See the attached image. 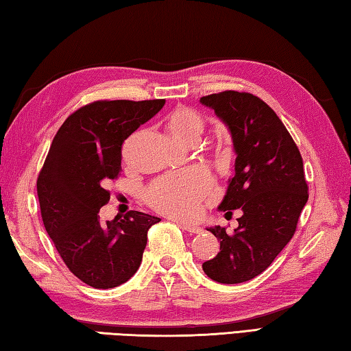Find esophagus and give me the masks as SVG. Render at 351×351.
I'll list each match as a JSON object with an SVG mask.
<instances>
[{
    "instance_id": "obj_1",
    "label": "esophagus",
    "mask_w": 351,
    "mask_h": 351,
    "mask_svg": "<svg viewBox=\"0 0 351 351\" xmlns=\"http://www.w3.org/2000/svg\"><path fill=\"white\" fill-rule=\"evenodd\" d=\"M177 224H178V226H180L182 229L188 230V232H191V234H200V232H202V228L194 226V224H189V223H184V221H178Z\"/></svg>"
}]
</instances>
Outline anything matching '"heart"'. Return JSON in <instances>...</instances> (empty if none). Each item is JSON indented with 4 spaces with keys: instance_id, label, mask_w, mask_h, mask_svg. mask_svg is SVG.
I'll list each match as a JSON object with an SVG mask.
<instances>
[{
    "instance_id": "1",
    "label": "heart",
    "mask_w": 351,
    "mask_h": 351,
    "mask_svg": "<svg viewBox=\"0 0 351 351\" xmlns=\"http://www.w3.org/2000/svg\"><path fill=\"white\" fill-rule=\"evenodd\" d=\"M167 127L177 141L193 145L206 122L198 111L178 107L167 117ZM213 195V180L203 168H191L157 178L145 191V200L157 213L176 218H195L204 200Z\"/></svg>"
}]
</instances>
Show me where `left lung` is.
<instances>
[{
	"mask_svg": "<svg viewBox=\"0 0 351 351\" xmlns=\"http://www.w3.org/2000/svg\"><path fill=\"white\" fill-rule=\"evenodd\" d=\"M226 125L235 151V176L218 209H241L232 234L208 228L220 241V252L203 263L210 280L238 284L264 272L292 240L308 200L302 157L292 136L260 97L240 91L203 96Z\"/></svg>",
	"mask_w": 351,
	"mask_h": 351,
	"instance_id": "obj_1",
	"label": "left lung"
}]
</instances>
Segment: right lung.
Here are the masks:
<instances>
[{"label": "right lung", "mask_w": 351, "mask_h": 351, "mask_svg": "<svg viewBox=\"0 0 351 351\" xmlns=\"http://www.w3.org/2000/svg\"><path fill=\"white\" fill-rule=\"evenodd\" d=\"M154 101H97L65 119L36 188L45 230L67 267L95 289L127 282L142 263L147 232L160 221L138 210L102 223L107 184L122 169V145L163 108Z\"/></svg>", "instance_id": "obj_1"}]
</instances>
